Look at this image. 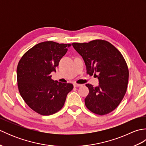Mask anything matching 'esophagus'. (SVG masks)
Segmentation results:
<instances>
[{"label":"esophagus","instance_id":"34e87169","mask_svg":"<svg viewBox=\"0 0 146 146\" xmlns=\"http://www.w3.org/2000/svg\"><path fill=\"white\" fill-rule=\"evenodd\" d=\"M73 86H74V87H79V86H81L82 85H80V84H76V83H74Z\"/></svg>","mask_w":146,"mask_h":146}]
</instances>
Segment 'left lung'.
<instances>
[{"instance_id": "8db88e82", "label": "left lung", "mask_w": 146, "mask_h": 146, "mask_svg": "<svg viewBox=\"0 0 146 146\" xmlns=\"http://www.w3.org/2000/svg\"><path fill=\"white\" fill-rule=\"evenodd\" d=\"M82 56L86 73L97 77L99 85L86 84L89 94L85 99L86 108L95 114L106 115L119 106L127 91L129 70L125 59L114 46L105 40L73 42Z\"/></svg>"}]
</instances>
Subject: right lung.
I'll use <instances>...</instances> for the list:
<instances>
[{
	"mask_svg": "<svg viewBox=\"0 0 146 146\" xmlns=\"http://www.w3.org/2000/svg\"><path fill=\"white\" fill-rule=\"evenodd\" d=\"M71 45L53 41L40 42L27 51L19 62V91L26 104L36 112L42 115L56 113L73 90L71 83L54 81L50 75L56 71V67Z\"/></svg>",
	"mask_w": 146,
	"mask_h": 146,
	"instance_id": "add662e5",
	"label": "right lung"
}]
</instances>
